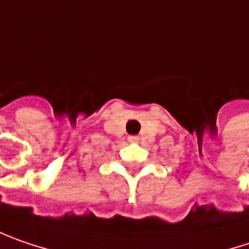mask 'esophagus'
I'll use <instances>...</instances> for the list:
<instances>
[{
	"instance_id": "34e87169",
	"label": "esophagus",
	"mask_w": 249,
	"mask_h": 249,
	"mask_svg": "<svg viewBox=\"0 0 249 249\" xmlns=\"http://www.w3.org/2000/svg\"><path fill=\"white\" fill-rule=\"evenodd\" d=\"M128 141L135 143V142H139V137H129V138H128Z\"/></svg>"
}]
</instances>
